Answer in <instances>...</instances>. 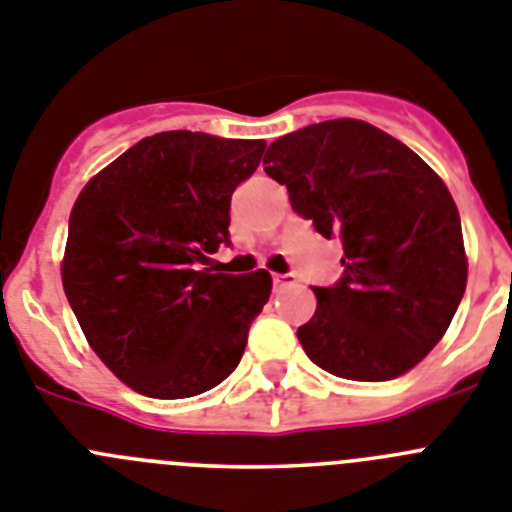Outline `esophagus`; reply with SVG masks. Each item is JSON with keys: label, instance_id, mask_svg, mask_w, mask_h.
Listing matches in <instances>:
<instances>
[{"label": "esophagus", "instance_id": "34e87169", "mask_svg": "<svg viewBox=\"0 0 512 512\" xmlns=\"http://www.w3.org/2000/svg\"><path fill=\"white\" fill-rule=\"evenodd\" d=\"M273 285H275V290L288 288V285H296V275H278V273H275L273 275Z\"/></svg>", "mask_w": 512, "mask_h": 512}]
</instances>
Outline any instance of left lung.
Returning a JSON list of instances; mask_svg holds the SVG:
<instances>
[{
    "instance_id": "left-lung-1",
    "label": "left lung",
    "mask_w": 512,
    "mask_h": 512,
    "mask_svg": "<svg viewBox=\"0 0 512 512\" xmlns=\"http://www.w3.org/2000/svg\"><path fill=\"white\" fill-rule=\"evenodd\" d=\"M265 173L321 237H342L344 278L313 288L298 329L313 365L344 380L405 375L439 344L467 288L462 222L446 183L362 119H329L267 147Z\"/></svg>"
}]
</instances>
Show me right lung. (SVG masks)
<instances>
[{
    "instance_id": "obj_1",
    "label": "right lung",
    "mask_w": 512,
    "mask_h": 512,
    "mask_svg": "<svg viewBox=\"0 0 512 512\" xmlns=\"http://www.w3.org/2000/svg\"><path fill=\"white\" fill-rule=\"evenodd\" d=\"M262 153V140L160 132L78 193L63 290L89 347L135 393L193 398L239 365L273 278L201 265L229 242V199Z\"/></svg>"
}]
</instances>
